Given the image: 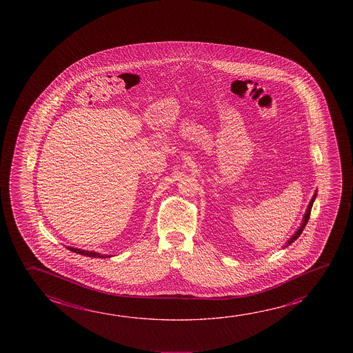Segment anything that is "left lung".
Returning a JSON list of instances; mask_svg holds the SVG:
<instances>
[{"instance_id": "1", "label": "left lung", "mask_w": 353, "mask_h": 353, "mask_svg": "<svg viewBox=\"0 0 353 353\" xmlns=\"http://www.w3.org/2000/svg\"><path fill=\"white\" fill-rule=\"evenodd\" d=\"M318 196V191H315L314 193V196H312V201L310 203L307 204V208H306L305 214H304V216H303V220H301V224L298 229H296V232L290 236L288 241L285 243V245L283 246L284 248H288L289 245H292V243H294L295 240L298 239V237L301 236V232L304 230V228H305L306 223H307V220H309V216H310V212H312V204H314V201H315V198Z\"/></svg>"}]
</instances>
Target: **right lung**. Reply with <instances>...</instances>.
I'll return each mask as SVG.
<instances>
[{
    "label": "right lung",
    "instance_id": "1",
    "mask_svg": "<svg viewBox=\"0 0 353 353\" xmlns=\"http://www.w3.org/2000/svg\"><path fill=\"white\" fill-rule=\"evenodd\" d=\"M66 249L76 252V254H83L87 257H97V259H108L112 257V254H99V252H94V251H86V250L76 249V248H71V246H66Z\"/></svg>",
    "mask_w": 353,
    "mask_h": 353
}]
</instances>
